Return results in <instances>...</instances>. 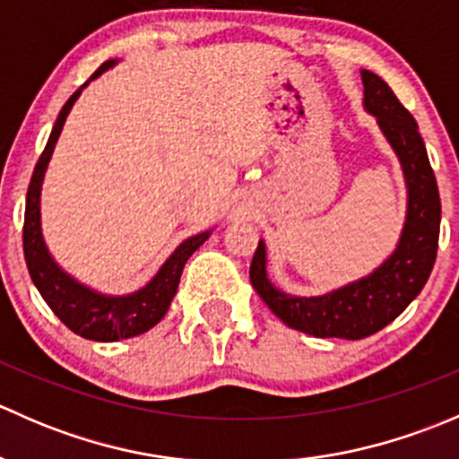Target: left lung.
Listing matches in <instances>:
<instances>
[{"label": "left lung", "instance_id": "left-lung-1", "mask_svg": "<svg viewBox=\"0 0 459 459\" xmlns=\"http://www.w3.org/2000/svg\"><path fill=\"white\" fill-rule=\"evenodd\" d=\"M364 106L395 148L409 186L404 230L395 253L364 280L319 298L281 293L266 277V248L257 244L251 284L286 326L316 337L362 340L382 331L420 295L433 271L439 239L437 182L413 115L400 104L382 77L362 71Z\"/></svg>", "mask_w": 459, "mask_h": 459}]
</instances>
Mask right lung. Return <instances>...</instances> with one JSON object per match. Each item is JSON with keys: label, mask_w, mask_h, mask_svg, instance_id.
I'll use <instances>...</instances> for the list:
<instances>
[{"label": "right lung", "mask_w": 459, "mask_h": 459, "mask_svg": "<svg viewBox=\"0 0 459 459\" xmlns=\"http://www.w3.org/2000/svg\"><path fill=\"white\" fill-rule=\"evenodd\" d=\"M113 59L101 64L91 80L101 75V73H104L106 68L113 66ZM82 88L73 92L71 100L64 104L62 113H59L57 122H55L53 126V133H50L48 137V143H46L44 152L39 155L35 170H32L29 193H26L24 257L30 273V280L35 281L41 298L46 299L50 311L62 319L73 333L95 342H117L142 335V333H146L148 328L155 326V324L166 316V311H169L170 307V299L178 293L184 264H186V259L206 242L211 233L206 230V233L188 238L186 242L179 244V247L175 248L173 255L166 259L164 266L160 268V273H157L142 290H137V293L133 295H124V298H106V295H100L95 293V290L86 289V286H82L80 281H75L71 275H66V273L53 262L44 239H41L39 188L41 179H44L46 166H48L50 155H53L55 143H57L59 133H62L64 122H66V115L71 113L73 104H75V100L80 97Z\"/></svg>", "instance_id": "add662e5"}]
</instances>
